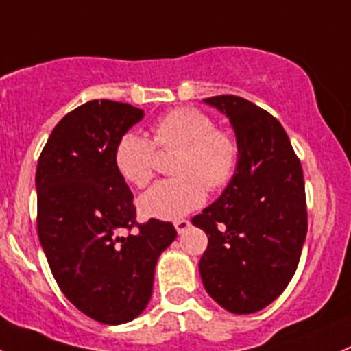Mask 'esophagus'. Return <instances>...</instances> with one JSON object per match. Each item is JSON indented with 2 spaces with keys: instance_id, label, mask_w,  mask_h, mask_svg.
I'll return each instance as SVG.
<instances>
[{
  "instance_id": "34e87169",
  "label": "esophagus",
  "mask_w": 351,
  "mask_h": 351,
  "mask_svg": "<svg viewBox=\"0 0 351 351\" xmlns=\"http://www.w3.org/2000/svg\"><path fill=\"white\" fill-rule=\"evenodd\" d=\"M173 226H176V229H178L179 234H182V232H186L189 229V226H191V222H189L188 219H179L173 222Z\"/></svg>"
}]
</instances>
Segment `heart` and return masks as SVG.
<instances>
[{
    "mask_svg": "<svg viewBox=\"0 0 351 351\" xmlns=\"http://www.w3.org/2000/svg\"><path fill=\"white\" fill-rule=\"evenodd\" d=\"M156 149L178 152L172 160L176 179L160 181L139 198V212L148 219L176 220L203 205L208 191L223 189L239 165L238 139L215 128L212 117L191 106H179L160 117L153 138L125 132L117 141L113 162L129 184L145 188L155 176Z\"/></svg>",
    "mask_w": 351,
    "mask_h": 351,
    "instance_id": "heart-1",
    "label": "heart"
}]
</instances>
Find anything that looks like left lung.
<instances>
[{"label": "left lung", "instance_id": "left-lung-1", "mask_svg": "<svg viewBox=\"0 0 351 351\" xmlns=\"http://www.w3.org/2000/svg\"><path fill=\"white\" fill-rule=\"evenodd\" d=\"M241 148L222 196L191 222L208 236L199 260L206 293L232 313L265 308L289 285L308 229L300 158L276 117L234 95L206 98Z\"/></svg>", "mask_w": 351, "mask_h": 351}]
</instances>
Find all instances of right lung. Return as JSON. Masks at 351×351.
<instances>
[{
	"label": "right lung",
	"mask_w": 351,
	"mask_h": 351,
	"mask_svg": "<svg viewBox=\"0 0 351 351\" xmlns=\"http://www.w3.org/2000/svg\"><path fill=\"white\" fill-rule=\"evenodd\" d=\"M141 119L129 103H84L56 123L36 170L38 234L53 278L75 308L112 326L146 308L156 260L178 236L170 222L136 220L113 162L120 136Z\"/></svg>",
	"instance_id": "obj_1"
}]
</instances>
